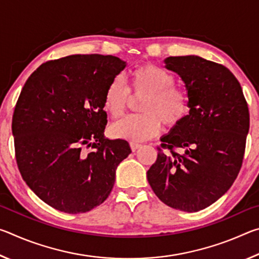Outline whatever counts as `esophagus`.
<instances>
[{"instance_id":"1","label":"esophagus","mask_w":259,"mask_h":259,"mask_svg":"<svg viewBox=\"0 0 259 259\" xmlns=\"http://www.w3.org/2000/svg\"><path fill=\"white\" fill-rule=\"evenodd\" d=\"M140 146H142V145H140V144H138V143H136V142L130 143V147H131V151H133V152H135L136 150H138Z\"/></svg>"}]
</instances>
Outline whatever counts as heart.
<instances>
[{"label":"heart","instance_id":"b5f03b06","mask_svg":"<svg viewBox=\"0 0 259 259\" xmlns=\"http://www.w3.org/2000/svg\"><path fill=\"white\" fill-rule=\"evenodd\" d=\"M175 77L162 67L153 64L140 65L130 73L129 89L120 77L109 82L103 103L113 119L123 115L130 102V94L144 96L138 105L137 115L124 117L111 126L116 138L147 140L159 133L162 123L174 128L188 113V97L182 88L174 85Z\"/></svg>","mask_w":259,"mask_h":259}]
</instances>
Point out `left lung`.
<instances>
[{
	"instance_id": "8db88e82",
	"label": "left lung",
	"mask_w": 259,
	"mask_h": 259,
	"mask_svg": "<svg viewBox=\"0 0 259 259\" xmlns=\"http://www.w3.org/2000/svg\"><path fill=\"white\" fill-rule=\"evenodd\" d=\"M164 63L185 83L190 112L161 138L147 181L162 202L194 212L216 202L238 177L249 109L239 81L223 65L193 55L168 57Z\"/></svg>"
}]
</instances>
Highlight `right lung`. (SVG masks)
<instances>
[{
    "instance_id": "add662e5",
    "label": "right lung",
    "mask_w": 259,
    "mask_h": 259,
    "mask_svg": "<svg viewBox=\"0 0 259 259\" xmlns=\"http://www.w3.org/2000/svg\"><path fill=\"white\" fill-rule=\"evenodd\" d=\"M125 66L114 56H67L42 64L21 90L12 117L17 164L30 190L59 211L102 204L131 153L126 140L104 137L105 90Z\"/></svg>"
}]
</instances>
